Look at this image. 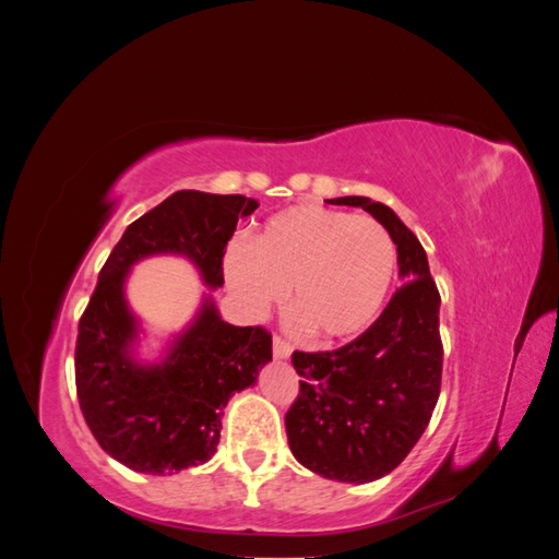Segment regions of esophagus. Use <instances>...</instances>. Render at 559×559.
<instances>
[{
	"label": "esophagus",
	"instance_id": "34e87169",
	"mask_svg": "<svg viewBox=\"0 0 559 559\" xmlns=\"http://www.w3.org/2000/svg\"><path fill=\"white\" fill-rule=\"evenodd\" d=\"M273 354H275V359H289L292 357V345L282 341L280 335H275L273 337Z\"/></svg>",
	"mask_w": 559,
	"mask_h": 559
}]
</instances>
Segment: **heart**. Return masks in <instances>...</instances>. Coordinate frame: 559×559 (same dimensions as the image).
Here are the masks:
<instances>
[{"mask_svg": "<svg viewBox=\"0 0 559 559\" xmlns=\"http://www.w3.org/2000/svg\"><path fill=\"white\" fill-rule=\"evenodd\" d=\"M396 263L394 238L378 218L306 202L267 216L249 245H233L224 270L251 312L277 306L289 286L298 324L321 341H345L382 312Z\"/></svg>", "mask_w": 559, "mask_h": 559, "instance_id": "b5f03b06", "label": "heart"}]
</instances>
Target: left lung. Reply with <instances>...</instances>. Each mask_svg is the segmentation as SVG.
<instances>
[{"mask_svg":"<svg viewBox=\"0 0 559 559\" xmlns=\"http://www.w3.org/2000/svg\"><path fill=\"white\" fill-rule=\"evenodd\" d=\"M361 207L389 230L403 284L352 343L333 352H294L302 378L284 415L296 460L337 483H370L392 473L425 433L441 394V294L427 251L382 202L364 195L326 200Z\"/></svg>","mask_w":559,"mask_h":559,"instance_id":"left-lung-1","label":"left lung"}]
</instances>
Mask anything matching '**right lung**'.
Here are the masks:
<instances>
[{
    "instance_id": "add662e5",
    "label": "right lung",
    "mask_w": 559,
    "mask_h": 559,
    "mask_svg": "<svg viewBox=\"0 0 559 559\" xmlns=\"http://www.w3.org/2000/svg\"><path fill=\"white\" fill-rule=\"evenodd\" d=\"M257 207L245 195L177 191L126 228L99 270L79 319L76 396L99 448L132 471L173 476L210 462L226 403L273 359V335L263 326L228 324L205 298L167 357L140 364L132 357L138 319L123 294L130 267L154 253H181L210 289H218L226 245Z\"/></svg>"
}]
</instances>
